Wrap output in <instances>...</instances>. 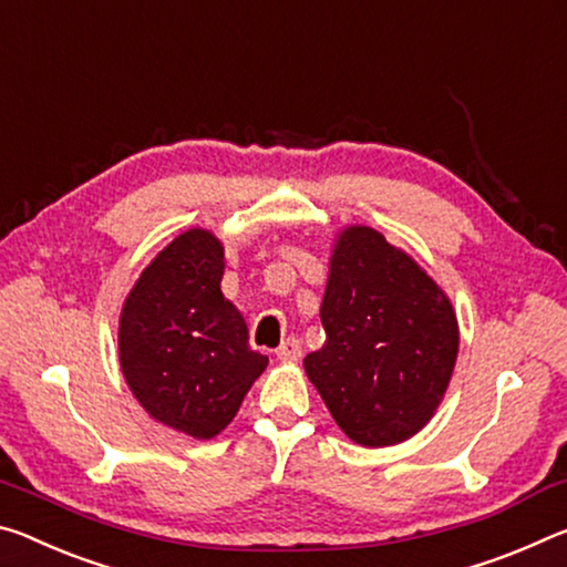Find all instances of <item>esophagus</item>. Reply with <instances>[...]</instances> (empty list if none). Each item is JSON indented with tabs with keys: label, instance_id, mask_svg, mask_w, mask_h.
I'll use <instances>...</instances> for the list:
<instances>
[{
	"label": "esophagus",
	"instance_id": "esophagus-1",
	"mask_svg": "<svg viewBox=\"0 0 567 567\" xmlns=\"http://www.w3.org/2000/svg\"><path fill=\"white\" fill-rule=\"evenodd\" d=\"M276 359H278V361H299V359H301V344H299V339H286L284 344L276 349Z\"/></svg>",
	"mask_w": 567,
	"mask_h": 567
}]
</instances>
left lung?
<instances>
[{"mask_svg":"<svg viewBox=\"0 0 567 567\" xmlns=\"http://www.w3.org/2000/svg\"><path fill=\"white\" fill-rule=\"evenodd\" d=\"M327 341L303 359L333 422L361 447H392L426 426L460 351L450 296L369 226L337 234L321 301Z\"/></svg>","mask_w":567,"mask_h":567,"instance_id":"left-lung-1","label":"left lung"}]
</instances>
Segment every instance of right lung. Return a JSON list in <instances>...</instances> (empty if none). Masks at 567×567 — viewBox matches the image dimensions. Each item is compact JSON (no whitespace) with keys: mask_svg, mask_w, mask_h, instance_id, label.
I'll use <instances>...</instances> for the list:
<instances>
[{"mask_svg":"<svg viewBox=\"0 0 567 567\" xmlns=\"http://www.w3.org/2000/svg\"><path fill=\"white\" fill-rule=\"evenodd\" d=\"M226 250L208 228L173 238L137 278L120 311L117 354L143 410L193 440L234 422L268 357L220 291Z\"/></svg>","mask_w":567,"mask_h":567,"instance_id":"right-lung-1","label":"right lung"}]
</instances>
